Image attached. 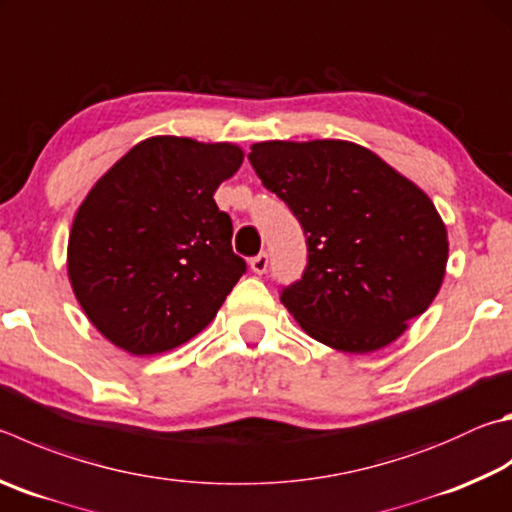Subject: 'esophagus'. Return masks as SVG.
<instances>
[{
  "mask_svg": "<svg viewBox=\"0 0 512 512\" xmlns=\"http://www.w3.org/2000/svg\"><path fill=\"white\" fill-rule=\"evenodd\" d=\"M266 268H268V255L266 253H259L257 257L250 259V271H253V273L262 275V273H266Z\"/></svg>",
  "mask_w": 512,
  "mask_h": 512,
  "instance_id": "1",
  "label": "esophagus"
}]
</instances>
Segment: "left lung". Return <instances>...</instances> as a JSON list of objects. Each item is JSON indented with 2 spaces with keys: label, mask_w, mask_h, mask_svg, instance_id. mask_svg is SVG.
Segmentation results:
<instances>
[{
  "label": "left lung",
  "mask_w": 512,
  "mask_h": 512,
  "mask_svg": "<svg viewBox=\"0 0 512 512\" xmlns=\"http://www.w3.org/2000/svg\"><path fill=\"white\" fill-rule=\"evenodd\" d=\"M255 172L300 219L309 264L280 300L336 351L392 345L427 311L448 266L432 199L367 147L338 138L250 145Z\"/></svg>",
  "instance_id": "obj_1"
}]
</instances>
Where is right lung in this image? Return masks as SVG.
<instances>
[{
	"instance_id": "obj_1",
	"label": "right lung",
	"mask_w": 512,
	"mask_h": 512,
	"mask_svg": "<svg viewBox=\"0 0 512 512\" xmlns=\"http://www.w3.org/2000/svg\"><path fill=\"white\" fill-rule=\"evenodd\" d=\"M244 163L235 143L152 136L89 190L73 217L67 273L89 322L134 356L172 351L215 320L246 271L215 203Z\"/></svg>"
}]
</instances>
